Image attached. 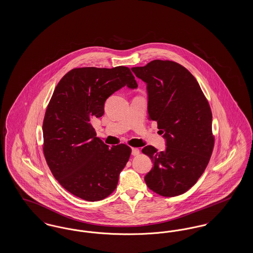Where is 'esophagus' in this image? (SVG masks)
<instances>
[{
	"mask_svg": "<svg viewBox=\"0 0 253 253\" xmlns=\"http://www.w3.org/2000/svg\"><path fill=\"white\" fill-rule=\"evenodd\" d=\"M140 153L138 148H132V156H138Z\"/></svg>",
	"mask_w": 253,
	"mask_h": 253,
	"instance_id": "1",
	"label": "esophagus"
}]
</instances>
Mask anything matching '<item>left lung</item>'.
I'll return each instance as SVG.
<instances>
[{"label":"left lung","mask_w":253,"mask_h":253,"mask_svg":"<svg viewBox=\"0 0 253 253\" xmlns=\"http://www.w3.org/2000/svg\"><path fill=\"white\" fill-rule=\"evenodd\" d=\"M132 71L147 84L149 120L157 121L167 146L162 152L151 145L142 149L154 163L145 182L162 196L180 195L197 182L211 157V107L195 78L177 62L152 60Z\"/></svg>","instance_id":"obj_1"}]
</instances>
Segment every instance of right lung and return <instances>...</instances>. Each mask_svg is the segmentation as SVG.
Returning <instances> with one entry per match:
<instances>
[{"mask_svg": "<svg viewBox=\"0 0 253 253\" xmlns=\"http://www.w3.org/2000/svg\"><path fill=\"white\" fill-rule=\"evenodd\" d=\"M124 86L137 87L128 67L75 68L56 86L44 115L42 149L49 169L66 191L86 201L102 200L116 190L132 153L126 144L109 148L91 124Z\"/></svg>", "mask_w": 253, "mask_h": 253, "instance_id": "obj_1", "label": "right lung"}]
</instances>
